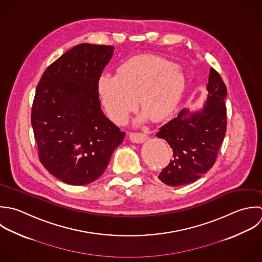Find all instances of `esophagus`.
Wrapping results in <instances>:
<instances>
[{
    "label": "esophagus",
    "mask_w": 262,
    "mask_h": 262,
    "mask_svg": "<svg viewBox=\"0 0 262 262\" xmlns=\"http://www.w3.org/2000/svg\"><path fill=\"white\" fill-rule=\"evenodd\" d=\"M148 139V136L144 133H130L129 140L134 143H143Z\"/></svg>",
    "instance_id": "1"
}]
</instances>
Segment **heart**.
Here are the masks:
<instances>
[{"mask_svg": "<svg viewBox=\"0 0 262 262\" xmlns=\"http://www.w3.org/2000/svg\"><path fill=\"white\" fill-rule=\"evenodd\" d=\"M186 88L183 69L174 62L153 55H139L117 67V73H103L97 92L108 116L123 124L138 106L154 118L166 115L179 104Z\"/></svg>", "mask_w": 262, "mask_h": 262, "instance_id": "obj_1", "label": "heart"}]
</instances>
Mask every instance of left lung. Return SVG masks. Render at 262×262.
Instances as JSON below:
<instances>
[{"label": "left lung", "instance_id": "left-lung-1", "mask_svg": "<svg viewBox=\"0 0 262 262\" xmlns=\"http://www.w3.org/2000/svg\"><path fill=\"white\" fill-rule=\"evenodd\" d=\"M207 90L209 94L202 110L192 113L183 109L156 135L172 149V159L158 176L167 186L194 183L216 161L227 132V86L213 68L209 72Z\"/></svg>", "mask_w": 262, "mask_h": 262}]
</instances>
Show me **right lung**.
I'll return each instance as SVG.
<instances>
[{"mask_svg": "<svg viewBox=\"0 0 262 262\" xmlns=\"http://www.w3.org/2000/svg\"><path fill=\"white\" fill-rule=\"evenodd\" d=\"M113 47L80 43L53 62L35 90L31 125L38 159L58 180L74 186L96 181L122 143L102 112L97 81Z\"/></svg>", "mask_w": 262, "mask_h": 262, "instance_id": "1", "label": "right lung"}]
</instances>
